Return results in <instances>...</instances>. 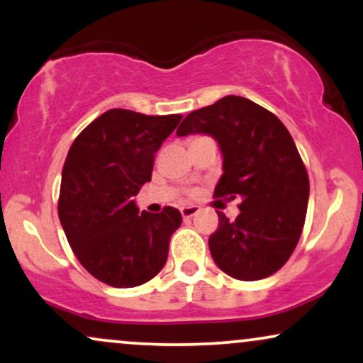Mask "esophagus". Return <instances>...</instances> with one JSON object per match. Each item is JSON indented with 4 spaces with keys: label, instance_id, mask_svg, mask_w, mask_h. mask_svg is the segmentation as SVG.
Here are the masks:
<instances>
[{
    "label": "esophagus",
    "instance_id": "1",
    "mask_svg": "<svg viewBox=\"0 0 363 363\" xmlns=\"http://www.w3.org/2000/svg\"><path fill=\"white\" fill-rule=\"evenodd\" d=\"M198 211H199V206H182L181 208L182 218H193Z\"/></svg>",
    "mask_w": 363,
    "mask_h": 363
}]
</instances>
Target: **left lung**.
<instances>
[{"label":"left lung","mask_w":363,"mask_h":363,"mask_svg":"<svg viewBox=\"0 0 363 363\" xmlns=\"http://www.w3.org/2000/svg\"><path fill=\"white\" fill-rule=\"evenodd\" d=\"M196 133L213 136L222 150L215 198L240 201L234 222L216 211L211 257L237 280L272 277L301 239L309 201V176L294 138L273 112L237 95L187 114L177 136Z\"/></svg>","instance_id":"8db88e82"}]
</instances>
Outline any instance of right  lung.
<instances>
[{"label":"right lung","instance_id":"obj_1","mask_svg":"<svg viewBox=\"0 0 363 363\" xmlns=\"http://www.w3.org/2000/svg\"><path fill=\"white\" fill-rule=\"evenodd\" d=\"M181 119L111 109L69 148L61 174L60 222L83 268L106 285H143L167 261L181 211L165 206L162 213H140L133 196L152 179L157 150Z\"/></svg>","mask_w":363,"mask_h":363}]
</instances>
